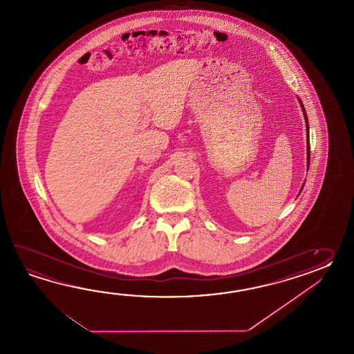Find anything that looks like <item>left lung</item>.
I'll return each mask as SVG.
<instances>
[{"mask_svg":"<svg viewBox=\"0 0 354 354\" xmlns=\"http://www.w3.org/2000/svg\"><path fill=\"white\" fill-rule=\"evenodd\" d=\"M299 100V102H300L301 109H302V113H304V118H305V122H306V147H308V166H310V139H308V115H306V111H305V107L302 105V102H301L300 98H297ZM304 188V186H302ZM302 188H301V191H302ZM300 191V192H301Z\"/></svg>","mask_w":354,"mask_h":354,"instance_id":"1","label":"left lung"}]
</instances>
